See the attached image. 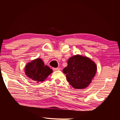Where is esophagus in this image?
I'll return each mask as SVG.
<instances>
[{"mask_svg": "<svg viewBox=\"0 0 120 120\" xmlns=\"http://www.w3.org/2000/svg\"><path fill=\"white\" fill-rule=\"evenodd\" d=\"M52 69L54 71H57V70H59L60 68H53Z\"/></svg>", "mask_w": 120, "mask_h": 120, "instance_id": "34e87169", "label": "esophagus"}]
</instances>
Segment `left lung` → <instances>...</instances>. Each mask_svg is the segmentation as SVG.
<instances>
[{
  "instance_id": "8db88e82",
  "label": "left lung",
  "mask_w": 120,
  "mask_h": 120,
  "mask_svg": "<svg viewBox=\"0 0 120 120\" xmlns=\"http://www.w3.org/2000/svg\"><path fill=\"white\" fill-rule=\"evenodd\" d=\"M96 70V65L90 59L77 55L69 59L68 66L63 69V72L74 88L83 89L92 82Z\"/></svg>"
}]
</instances>
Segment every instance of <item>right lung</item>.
Listing matches in <instances>:
<instances>
[{
    "label": "right lung",
    "instance_id": "right-lung-1",
    "mask_svg": "<svg viewBox=\"0 0 120 120\" xmlns=\"http://www.w3.org/2000/svg\"><path fill=\"white\" fill-rule=\"evenodd\" d=\"M25 74L30 78L36 82H42L52 72L49 67L44 65L40 58L28 63L25 67Z\"/></svg>",
    "mask_w": 120,
    "mask_h": 120
}]
</instances>
